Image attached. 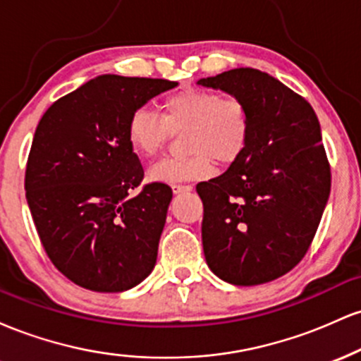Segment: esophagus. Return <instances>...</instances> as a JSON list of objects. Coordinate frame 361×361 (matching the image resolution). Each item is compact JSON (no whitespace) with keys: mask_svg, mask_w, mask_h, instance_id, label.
I'll return each mask as SVG.
<instances>
[{"mask_svg":"<svg viewBox=\"0 0 361 361\" xmlns=\"http://www.w3.org/2000/svg\"><path fill=\"white\" fill-rule=\"evenodd\" d=\"M192 188H193L192 185H175V186H173V192H175V193H186V192H190Z\"/></svg>","mask_w":361,"mask_h":361,"instance_id":"1","label":"esophagus"}]
</instances>
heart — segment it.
Returning a JSON list of instances; mask_svg holds the SVG:
<instances>
[{"label": "heart", "instance_id": "1", "mask_svg": "<svg viewBox=\"0 0 361 361\" xmlns=\"http://www.w3.org/2000/svg\"><path fill=\"white\" fill-rule=\"evenodd\" d=\"M186 128L185 156L166 157L152 164L147 178L157 183L175 185L200 180L219 164H233L246 151L251 135V115L238 97H221L210 90H181L161 102V115L137 109L127 123L130 147L142 157H154L169 134Z\"/></svg>", "mask_w": 361, "mask_h": 361}]
</instances>
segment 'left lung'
I'll list each match as a JSON object with an SVG mask.
<instances>
[{"label": "left lung", "instance_id": "left-lung-1", "mask_svg": "<svg viewBox=\"0 0 361 361\" xmlns=\"http://www.w3.org/2000/svg\"><path fill=\"white\" fill-rule=\"evenodd\" d=\"M198 85L241 98L251 115L244 154L197 185L207 264L227 283H267L304 258L329 198L317 115L305 98L258 69H231Z\"/></svg>", "mask_w": 361, "mask_h": 361}]
</instances>
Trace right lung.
I'll return each instance as SVG.
<instances>
[{
	"instance_id": "add662e5",
	"label": "right lung",
	"mask_w": 361,
	"mask_h": 361,
	"mask_svg": "<svg viewBox=\"0 0 361 361\" xmlns=\"http://www.w3.org/2000/svg\"><path fill=\"white\" fill-rule=\"evenodd\" d=\"M175 81L103 74L52 103L37 126L25 190L40 241L62 275L123 292L152 271L173 192L144 178L127 123Z\"/></svg>"
}]
</instances>
